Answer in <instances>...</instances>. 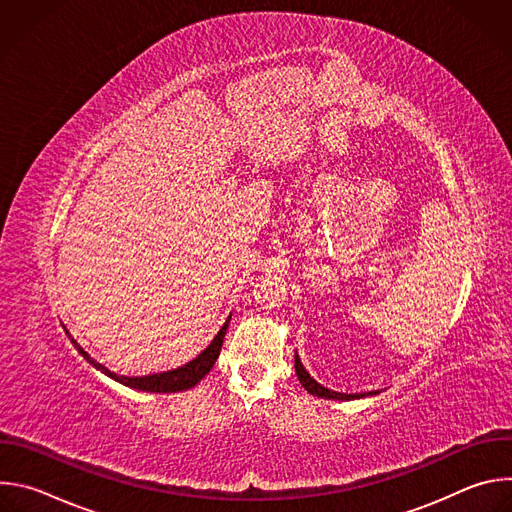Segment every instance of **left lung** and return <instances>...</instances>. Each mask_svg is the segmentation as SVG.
<instances>
[{
	"mask_svg": "<svg viewBox=\"0 0 512 512\" xmlns=\"http://www.w3.org/2000/svg\"><path fill=\"white\" fill-rule=\"evenodd\" d=\"M296 375H298V379H300V383H302V387L310 393V395H314V397H322V399H334V401H352V399H360V397H369V395H377L379 391H371V393H352V395H348V393H338V391H330L328 387H324V385H320L306 369H304V364H302V360H300V356H298V352H296Z\"/></svg>",
	"mask_w": 512,
	"mask_h": 512,
	"instance_id": "left-lung-1",
	"label": "left lung"
}]
</instances>
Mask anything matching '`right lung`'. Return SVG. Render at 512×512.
<instances>
[{
	"label": "right lung",
	"mask_w": 512,
	"mask_h": 512,
	"mask_svg": "<svg viewBox=\"0 0 512 512\" xmlns=\"http://www.w3.org/2000/svg\"><path fill=\"white\" fill-rule=\"evenodd\" d=\"M229 322H231V316L227 318V322L223 324V328L218 330V334L212 338V342L196 356L192 358L190 362H186L184 367H178V369H172V371H166V373H156V375H148V377H125V375H117L113 371H109L105 364L97 362L87 350H83V346L72 338L70 342L75 344V348L83 354V358L93 364V367L97 371H101L103 375H107L109 379L129 387V389H137V391H145V393H178V391H186V389H192L194 385H198L208 373L210 369L214 367V362L218 358V354H221V348H223V340H225V334H227V328H229Z\"/></svg>",
	"instance_id": "add662e5"
}]
</instances>
